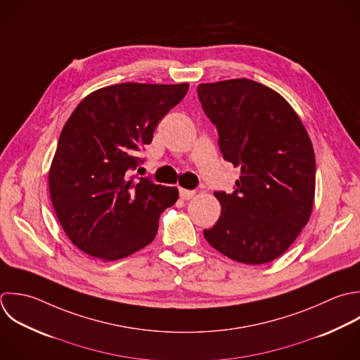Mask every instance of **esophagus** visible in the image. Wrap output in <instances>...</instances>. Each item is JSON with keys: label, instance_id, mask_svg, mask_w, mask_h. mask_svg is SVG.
I'll list each match as a JSON object with an SVG mask.
<instances>
[{"label": "esophagus", "instance_id": "esophagus-1", "mask_svg": "<svg viewBox=\"0 0 360 360\" xmlns=\"http://www.w3.org/2000/svg\"><path fill=\"white\" fill-rule=\"evenodd\" d=\"M179 196L184 200H189L195 196V191H189V189H179Z\"/></svg>", "mask_w": 360, "mask_h": 360}]
</instances>
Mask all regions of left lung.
<instances>
[{"mask_svg": "<svg viewBox=\"0 0 360 360\" xmlns=\"http://www.w3.org/2000/svg\"><path fill=\"white\" fill-rule=\"evenodd\" d=\"M205 113L216 124L223 158L241 169L206 241L223 255L261 265L279 258L309 223L316 193L311 140L290 103L248 78L198 85Z\"/></svg>", "mask_w": 360, "mask_h": 360, "instance_id": "obj_1", "label": "left lung"}]
</instances>
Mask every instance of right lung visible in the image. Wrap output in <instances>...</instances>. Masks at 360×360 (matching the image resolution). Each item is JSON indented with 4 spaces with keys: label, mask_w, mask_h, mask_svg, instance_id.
Listing matches in <instances>:
<instances>
[{
    "label": "right lung",
    "mask_w": 360,
    "mask_h": 360,
    "mask_svg": "<svg viewBox=\"0 0 360 360\" xmlns=\"http://www.w3.org/2000/svg\"><path fill=\"white\" fill-rule=\"evenodd\" d=\"M188 82H123L86 95L65 122L49 169L54 213L82 252L116 261L148 245L178 189L130 176L137 151L186 95Z\"/></svg>",
    "instance_id": "right-lung-1"
}]
</instances>
